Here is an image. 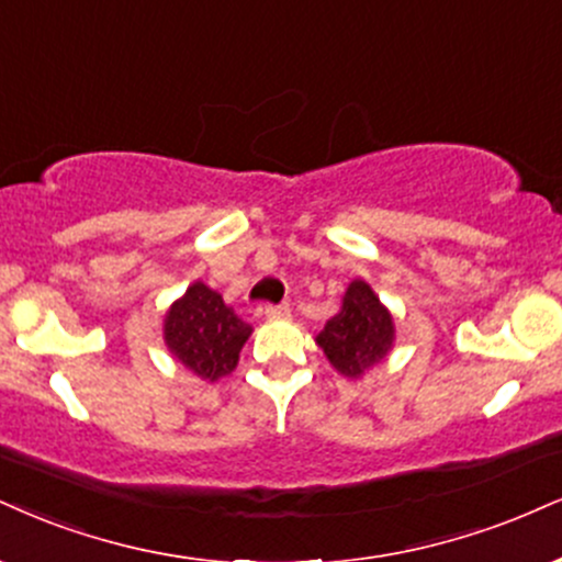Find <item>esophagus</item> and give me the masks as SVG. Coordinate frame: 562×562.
I'll use <instances>...</instances> for the list:
<instances>
[{"label": "esophagus", "instance_id": "34e87169", "mask_svg": "<svg viewBox=\"0 0 562 562\" xmlns=\"http://www.w3.org/2000/svg\"><path fill=\"white\" fill-rule=\"evenodd\" d=\"M263 316H269V319H280V316H288L290 314V306L288 303H269V306H263Z\"/></svg>", "mask_w": 562, "mask_h": 562}]
</instances>
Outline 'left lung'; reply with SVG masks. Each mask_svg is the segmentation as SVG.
<instances>
[{"label":"left lung","mask_w":562,"mask_h":562,"mask_svg":"<svg viewBox=\"0 0 562 562\" xmlns=\"http://www.w3.org/2000/svg\"><path fill=\"white\" fill-rule=\"evenodd\" d=\"M392 316L367 282H350L342 311L327 322L316 342L329 363L346 376H361L392 348Z\"/></svg>","instance_id":"left-lung-1"}]
</instances>
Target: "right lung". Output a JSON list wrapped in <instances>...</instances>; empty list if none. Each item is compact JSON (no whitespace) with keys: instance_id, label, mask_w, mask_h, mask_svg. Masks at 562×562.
Masks as SVG:
<instances>
[{"instance_id":"right-lung-1","label":"right lung","mask_w":562,"mask_h":562,"mask_svg":"<svg viewBox=\"0 0 562 562\" xmlns=\"http://www.w3.org/2000/svg\"><path fill=\"white\" fill-rule=\"evenodd\" d=\"M248 335L251 327L204 282L188 288L165 322V340L175 358L209 382L235 369Z\"/></svg>"}]
</instances>
